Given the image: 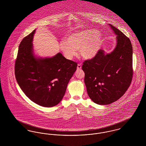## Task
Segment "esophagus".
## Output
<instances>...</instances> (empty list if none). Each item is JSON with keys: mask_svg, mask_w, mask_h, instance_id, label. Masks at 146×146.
Masks as SVG:
<instances>
[{"mask_svg": "<svg viewBox=\"0 0 146 146\" xmlns=\"http://www.w3.org/2000/svg\"><path fill=\"white\" fill-rule=\"evenodd\" d=\"M81 68H82V65H81V64H78V66H77V70H80Z\"/></svg>", "mask_w": 146, "mask_h": 146, "instance_id": "34e87169", "label": "esophagus"}]
</instances>
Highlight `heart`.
Listing matches in <instances>:
<instances>
[{
  "label": "heart",
  "mask_w": 146,
  "mask_h": 146,
  "mask_svg": "<svg viewBox=\"0 0 146 146\" xmlns=\"http://www.w3.org/2000/svg\"><path fill=\"white\" fill-rule=\"evenodd\" d=\"M102 36L98 30L84 29L69 35L66 41L60 43V49L64 56L72 60L80 50L82 56L85 58H92L100 49Z\"/></svg>",
  "instance_id": "obj_1"
}]
</instances>
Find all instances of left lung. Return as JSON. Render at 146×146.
<instances>
[{"label":"left lung","instance_id":"obj_1","mask_svg":"<svg viewBox=\"0 0 146 146\" xmlns=\"http://www.w3.org/2000/svg\"><path fill=\"white\" fill-rule=\"evenodd\" d=\"M109 26L116 35L115 49L107 54L100 49L82 66L88 95L100 105L111 104L121 97L130 85L133 74L131 41L120 30Z\"/></svg>","mask_w":146,"mask_h":146}]
</instances>
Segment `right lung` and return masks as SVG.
I'll return each instance as SVG.
<instances>
[{
  "instance_id": "add662e5",
  "label": "right lung",
  "mask_w": 146,
  "mask_h": 146,
  "mask_svg": "<svg viewBox=\"0 0 146 146\" xmlns=\"http://www.w3.org/2000/svg\"><path fill=\"white\" fill-rule=\"evenodd\" d=\"M35 32L25 37L19 45L15 64L17 82L33 102L45 107L58 104L76 72L77 63L58 52L52 57H38L33 52Z\"/></svg>"
}]
</instances>
